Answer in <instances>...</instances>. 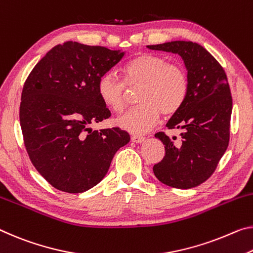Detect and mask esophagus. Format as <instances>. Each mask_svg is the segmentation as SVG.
<instances>
[{
  "label": "esophagus",
  "instance_id": "obj_1",
  "mask_svg": "<svg viewBox=\"0 0 253 253\" xmlns=\"http://www.w3.org/2000/svg\"><path fill=\"white\" fill-rule=\"evenodd\" d=\"M145 141V137H143V136H139V135H133L131 136V142L134 143H142Z\"/></svg>",
  "mask_w": 253,
  "mask_h": 253
}]
</instances>
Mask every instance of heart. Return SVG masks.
Here are the masks:
<instances>
[{"instance_id": "1", "label": "heart", "mask_w": 253, "mask_h": 253, "mask_svg": "<svg viewBox=\"0 0 253 253\" xmlns=\"http://www.w3.org/2000/svg\"><path fill=\"white\" fill-rule=\"evenodd\" d=\"M127 85L138 84V106L126 111L117 119V125L129 133L143 134L153 127L160 118L178 112L186 101L189 81L181 66L170 64L169 59L156 54H139L123 67ZM99 99L108 109L123 111L125 106V85L117 76L108 72L97 83Z\"/></svg>"}]
</instances>
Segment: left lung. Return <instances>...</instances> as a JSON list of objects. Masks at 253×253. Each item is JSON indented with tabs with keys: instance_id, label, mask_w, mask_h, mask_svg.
Wrapping results in <instances>:
<instances>
[{
	"instance_id": "1",
	"label": "left lung",
	"mask_w": 253,
	"mask_h": 253,
	"mask_svg": "<svg viewBox=\"0 0 253 253\" xmlns=\"http://www.w3.org/2000/svg\"><path fill=\"white\" fill-rule=\"evenodd\" d=\"M147 48L181 56L189 81L186 101L167 124L169 129L181 130V138L155 134L166 155L153 172L167 186L197 187L213 174L230 141L232 97L225 71L197 42L177 40Z\"/></svg>"
}]
</instances>
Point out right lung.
<instances>
[{
  "instance_id": "obj_1",
  "label": "right lung",
  "mask_w": 253,
  "mask_h": 253,
  "mask_svg": "<svg viewBox=\"0 0 253 253\" xmlns=\"http://www.w3.org/2000/svg\"><path fill=\"white\" fill-rule=\"evenodd\" d=\"M124 55L66 42L51 48L26 80L19 115L25 146L34 167L56 189H91L105 178L116 152L129 142V134L119 127H90L110 117L97 83Z\"/></svg>"
}]
</instances>
